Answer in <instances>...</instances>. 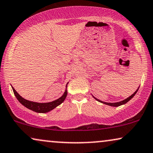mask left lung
<instances>
[{
	"mask_svg": "<svg viewBox=\"0 0 153 153\" xmlns=\"http://www.w3.org/2000/svg\"><path fill=\"white\" fill-rule=\"evenodd\" d=\"M138 88L137 89V90H136V91H135V92L134 93V94H133L131 96H129L128 97V98H127L126 99H125V100H122V101H120V102H103V101H101V100H98V99H97L96 98H95L94 96H93L94 97V98L96 99V100H98V102H102V103H103V104H105V105H110V106H112V107H118V106H120V105H124V104H126V102H128V101H129L133 97H134L135 95H136V93H137V91H138Z\"/></svg>",
	"mask_w": 153,
	"mask_h": 153,
	"instance_id": "left-lung-1",
	"label": "left lung"
}]
</instances>
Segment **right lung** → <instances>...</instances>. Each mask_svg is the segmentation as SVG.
I'll use <instances>...</instances> for the list:
<instances>
[{
  "label": "right lung",
  "mask_w": 153,
  "mask_h": 153,
  "mask_svg": "<svg viewBox=\"0 0 153 153\" xmlns=\"http://www.w3.org/2000/svg\"><path fill=\"white\" fill-rule=\"evenodd\" d=\"M67 83L66 85V88L67 87ZM13 88L14 94L16 98H17V100H19V102L21 103L22 105H23L24 106L26 107L27 108L29 109V110L34 111L38 113H45L48 112H50L51 110H53V109L56 108L57 106L59 105L61 103L63 102V101L65 100L66 98L67 95V88L65 90L64 94L62 95L60 98L57 99L54 101H52V102H44V103H41V102H32V101H29L28 100H26V99L23 98L22 97L20 96L19 95L18 93L15 91V89Z\"/></svg>",
  "instance_id": "add662e5"
}]
</instances>
